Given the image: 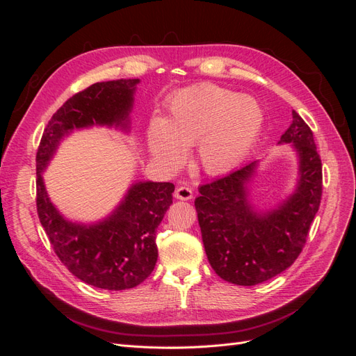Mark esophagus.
Here are the masks:
<instances>
[{
    "mask_svg": "<svg viewBox=\"0 0 356 356\" xmlns=\"http://www.w3.org/2000/svg\"><path fill=\"white\" fill-rule=\"evenodd\" d=\"M175 197L179 199V200H190L193 197V190L191 187L182 184V186H178L177 190H175Z\"/></svg>",
    "mask_w": 356,
    "mask_h": 356,
    "instance_id": "34e87169",
    "label": "esophagus"
}]
</instances>
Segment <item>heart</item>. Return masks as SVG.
Returning <instances> with one entry per match:
<instances>
[{"label":"heart","mask_w":356,"mask_h":356,"mask_svg":"<svg viewBox=\"0 0 356 356\" xmlns=\"http://www.w3.org/2000/svg\"><path fill=\"white\" fill-rule=\"evenodd\" d=\"M263 127V110L250 96L202 83L170 99L166 120L148 127L149 152L160 165L177 169L186 148L197 144V165L208 175L233 170L250 153Z\"/></svg>","instance_id":"b5f03b06"}]
</instances>
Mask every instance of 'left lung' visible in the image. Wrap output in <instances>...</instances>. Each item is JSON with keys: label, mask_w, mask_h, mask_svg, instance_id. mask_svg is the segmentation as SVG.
Listing matches in <instances>:
<instances>
[{"label": "left lung", "mask_w": 356, "mask_h": 356, "mask_svg": "<svg viewBox=\"0 0 356 356\" xmlns=\"http://www.w3.org/2000/svg\"><path fill=\"white\" fill-rule=\"evenodd\" d=\"M281 143L294 144L300 179L277 209L258 213L248 202L257 161L199 187L195 200L211 267L230 284H261L293 264L303 251L322 197V163L310 127L296 111Z\"/></svg>", "instance_id": "obj_1"}]
</instances>
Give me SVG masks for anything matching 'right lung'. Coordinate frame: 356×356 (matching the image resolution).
Listing matches in <instances>:
<instances>
[{
	"label": "right lung",
	"mask_w": 356,
	"mask_h": 356,
	"mask_svg": "<svg viewBox=\"0 0 356 356\" xmlns=\"http://www.w3.org/2000/svg\"><path fill=\"white\" fill-rule=\"evenodd\" d=\"M138 79L89 86L51 115L37 149V212L53 251L80 281L120 291L143 284L157 261L156 232L172 203V182H136L113 215L95 225L67 221L53 207L41 172L63 135L106 124L127 129Z\"/></svg>",
	"instance_id": "1"
}]
</instances>
